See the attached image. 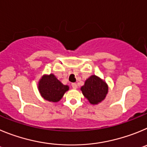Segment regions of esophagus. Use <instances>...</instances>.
<instances>
[{
  "instance_id": "1",
  "label": "esophagus",
  "mask_w": 147,
  "mask_h": 147,
  "mask_svg": "<svg viewBox=\"0 0 147 147\" xmlns=\"http://www.w3.org/2000/svg\"><path fill=\"white\" fill-rule=\"evenodd\" d=\"M72 87L73 88H75V89H76V88H78V85H77V83H72Z\"/></svg>"
}]
</instances>
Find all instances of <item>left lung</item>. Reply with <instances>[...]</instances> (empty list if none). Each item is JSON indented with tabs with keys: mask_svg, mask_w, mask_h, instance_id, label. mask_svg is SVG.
I'll return each instance as SVG.
<instances>
[{
	"mask_svg": "<svg viewBox=\"0 0 147 147\" xmlns=\"http://www.w3.org/2000/svg\"><path fill=\"white\" fill-rule=\"evenodd\" d=\"M83 94L93 105L98 104L105 99L108 91V85L96 75H92L81 87Z\"/></svg>",
	"mask_w": 147,
	"mask_h": 147,
	"instance_id": "1",
	"label": "left lung"
}]
</instances>
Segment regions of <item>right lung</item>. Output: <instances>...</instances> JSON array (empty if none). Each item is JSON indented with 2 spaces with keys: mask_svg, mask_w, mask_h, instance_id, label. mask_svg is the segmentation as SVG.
I'll use <instances>...</instances> for the list:
<instances>
[{
  "mask_svg": "<svg viewBox=\"0 0 147 147\" xmlns=\"http://www.w3.org/2000/svg\"><path fill=\"white\" fill-rule=\"evenodd\" d=\"M39 90L41 95L46 100L59 102L64 93L69 90L68 86L62 84L53 74L44 75L39 82Z\"/></svg>",
  "mask_w": 147,
  "mask_h": 147,
  "instance_id": "obj_1",
  "label": "right lung"
}]
</instances>
